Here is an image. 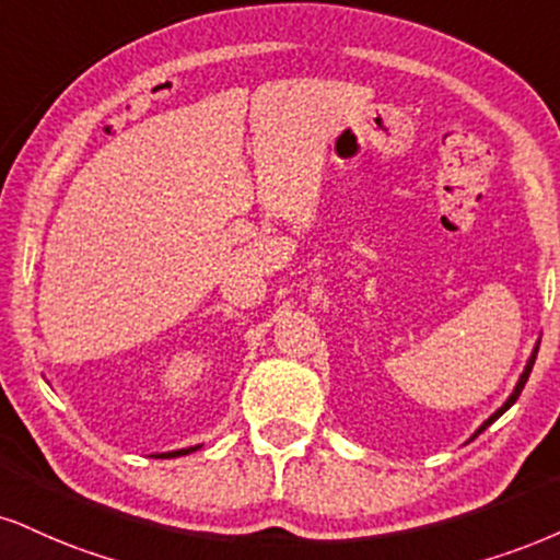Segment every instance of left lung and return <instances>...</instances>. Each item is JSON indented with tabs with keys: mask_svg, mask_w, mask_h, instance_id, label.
I'll return each mask as SVG.
<instances>
[{
	"mask_svg": "<svg viewBox=\"0 0 560 560\" xmlns=\"http://www.w3.org/2000/svg\"><path fill=\"white\" fill-rule=\"evenodd\" d=\"M537 349H540V345H535V349H532V357H529V360H527V368H524V373H522V375H518V381H516V386H514V394H511V396H509V399H506V401H503V407H501V409H495V412H493V415H490V417H488V420H485L480 428H477V433H475V435H480L485 428H488V425H493V422L498 420V417H501L503 412H506V409L511 407V404H514V401L518 399V394H522L524 383H527V378H529V373H532V365H535V360H537ZM475 435H472V438H475Z\"/></svg>",
	"mask_w": 560,
	"mask_h": 560,
	"instance_id": "left-lung-1",
	"label": "left lung"
}]
</instances>
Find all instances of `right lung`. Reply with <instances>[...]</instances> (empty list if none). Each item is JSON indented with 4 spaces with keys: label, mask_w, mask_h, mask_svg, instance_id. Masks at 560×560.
<instances>
[{
    "label": "right lung",
    "mask_w": 560,
    "mask_h": 560,
    "mask_svg": "<svg viewBox=\"0 0 560 560\" xmlns=\"http://www.w3.org/2000/svg\"><path fill=\"white\" fill-rule=\"evenodd\" d=\"M200 446H190V448H179V451H166V454H156V459H177V456H185V454H192V451H198Z\"/></svg>",
    "instance_id": "add662e5"
}]
</instances>
